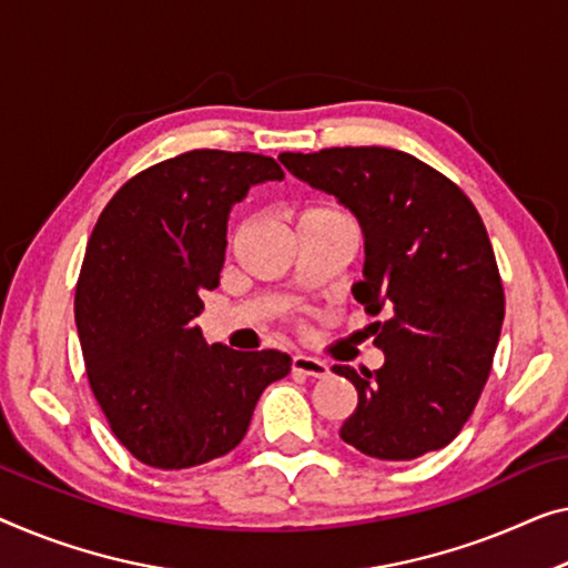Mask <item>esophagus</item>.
<instances>
[{
    "label": "esophagus",
    "instance_id": "1",
    "mask_svg": "<svg viewBox=\"0 0 568 568\" xmlns=\"http://www.w3.org/2000/svg\"><path fill=\"white\" fill-rule=\"evenodd\" d=\"M293 372H301V375H308V377H326L328 365L316 357H308V354H295Z\"/></svg>",
    "mask_w": 568,
    "mask_h": 568
}]
</instances>
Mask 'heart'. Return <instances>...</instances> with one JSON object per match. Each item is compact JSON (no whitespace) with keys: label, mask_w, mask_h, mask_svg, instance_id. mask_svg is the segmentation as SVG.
I'll use <instances>...</instances> for the list:
<instances>
[{"label":"heart","mask_w":568,"mask_h":568,"mask_svg":"<svg viewBox=\"0 0 568 568\" xmlns=\"http://www.w3.org/2000/svg\"><path fill=\"white\" fill-rule=\"evenodd\" d=\"M344 214H338L332 206H308L303 214L298 216V222H306V219H342Z\"/></svg>","instance_id":"obj_1"}]
</instances>
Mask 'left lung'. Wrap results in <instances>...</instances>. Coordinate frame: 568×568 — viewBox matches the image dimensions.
I'll list each match as a JSON object with an SVG mask.
<instances>
[{"label": "left lung", "instance_id": "8db88e82", "mask_svg": "<svg viewBox=\"0 0 568 568\" xmlns=\"http://www.w3.org/2000/svg\"><path fill=\"white\" fill-rule=\"evenodd\" d=\"M311 189L349 209L365 234V267L352 293L375 326L385 365L334 372L359 403L338 436L362 454L410 462L452 444L493 369L505 293L485 224L459 185L390 148L283 152Z\"/></svg>", "mask_w": 568, "mask_h": 568}]
</instances>
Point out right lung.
<instances>
[{"instance_id":"obj_1","label":"right lung","mask_w":568,"mask_h":568,"mask_svg":"<svg viewBox=\"0 0 568 568\" xmlns=\"http://www.w3.org/2000/svg\"><path fill=\"white\" fill-rule=\"evenodd\" d=\"M273 158L191 150L126 181L101 211L75 287L91 390L134 459L189 469L230 454L285 352L206 344L193 318L219 285L226 222L252 185L283 181Z\"/></svg>"}]
</instances>
